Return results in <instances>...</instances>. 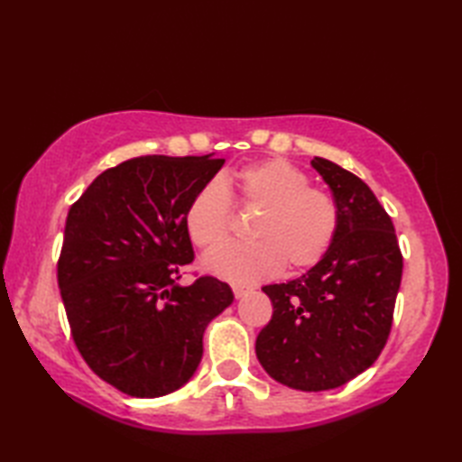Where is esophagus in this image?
I'll list each match as a JSON object with an SVG mask.
<instances>
[{
    "instance_id": "esophagus-1",
    "label": "esophagus",
    "mask_w": 462,
    "mask_h": 462,
    "mask_svg": "<svg viewBox=\"0 0 462 462\" xmlns=\"http://www.w3.org/2000/svg\"><path fill=\"white\" fill-rule=\"evenodd\" d=\"M232 291H234V296H236V300H242L244 296H248V293H250L248 288H242V286H234Z\"/></svg>"
}]
</instances>
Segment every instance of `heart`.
Masks as SVG:
<instances>
[{
    "label": "heart",
    "instance_id": "heart-1",
    "mask_svg": "<svg viewBox=\"0 0 462 462\" xmlns=\"http://www.w3.org/2000/svg\"><path fill=\"white\" fill-rule=\"evenodd\" d=\"M242 204L262 210L252 236L256 242H230L204 258L212 276L254 286L276 278L288 263L303 270L318 263L336 238L339 214L328 194L310 189V179L286 161H268L240 171ZM232 196L228 184L216 176L192 196L184 214L186 232L194 246L212 248L228 234Z\"/></svg>",
    "mask_w": 462,
    "mask_h": 462
}]
</instances>
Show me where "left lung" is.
<instances>
[{
    "label": "left lung",
    "mask_w": 462,
    "mask_h": 462,
    "mask_svg": "<svg viewBox=\"0 0 462 462\" xmlns=\"http://www.w3.org/2000/svg\"><path fill=\"white\" fill-rule=\"evenodd\" d=\"M311 166L337 206L336 238L303 276L262 288L273 313L256 356L282 385L328 391L371 367L385 347L403 256L393 222L365 182L319 156Z\"/></svg>",
    "instance_id": "1"
}]
</instances>
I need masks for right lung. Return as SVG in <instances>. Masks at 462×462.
<instances>
[{
    "label": "right lung",
    "instance_id": "add662e5",
    "mask_svg": "<svg viewBox=\"0 0 462 462\" xmlns=\"http://www.w3.org/2000/svg\"><path fill=\"white\" fill-rule=\"evenodd\" d=\"M224 161L149 154L105 171L67 214L57 280L83 359L123 393L169 395L190 381L208 323L234 301L194 260L184 214Z\"/></svg>",
    "mask_w": 462,
    "mask_h": 462
}]
</instances>
